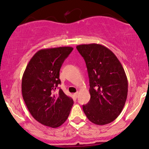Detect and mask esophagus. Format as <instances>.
I'll list each match as a JSON object with an SVG mask.
<instances>
[{
    "instance_id": "obj_1",
    "label": "esophagus",
    "mask_w": 149,
    "mask_h": 149,
    "mask_svg": "<svg viewBox=\"0 0 149 149\" xmlns=\"http://www.w3.org/2000/svg\"><path fill=\"white\" fill-rule=\"evenodd\" d=\"M74 97H76V98H77L78 96H79V92L77 91V92L74 93Z\"/></svg>"
}]
</instances>
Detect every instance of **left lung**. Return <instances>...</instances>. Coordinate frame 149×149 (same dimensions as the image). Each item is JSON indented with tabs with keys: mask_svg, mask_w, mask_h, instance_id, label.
I'll list each match as a JSON object with an SVG mask.
<instances>
[{
	"mask_svg": "<svg viewBox=\"0 0 149 149\" xmlns=\"http://www.w3.org/2000/svg\"><path fill=\"white\" fill-rule=\"evenodd\" d=\"M77 49L84 59L89 78L91 98L83 105L84 113L96 125L111 123L121 113L127 97L124 68L114 53L101 44L78 45Z\"/></svg>",
	"mask_w": 149,
	"mask_h": 149,
	"instance_id": "obj_1",
	"label": "left lung"
}]
</instances>
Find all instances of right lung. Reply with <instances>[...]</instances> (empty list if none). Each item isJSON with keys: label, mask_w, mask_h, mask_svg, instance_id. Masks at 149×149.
Instances as JSON below:
<instances>
[{"label": "right lung", "mask_w": 149, "mask_h": 149, "mask_svg": "<svg viewBox=\"0 0 149 149\" xmlns=\"http://www.w3.org/2000/svg\"><path fill=\"white\" fill-rule=\"evenodd\" d=\"M69 46L46 48L37 51L26 65L22 79V93L29 113L36 121L56 128L69 116L72 98L60 88V70L72 51Z\"/></svg>", "instance_id": "1"}]
</instances>
